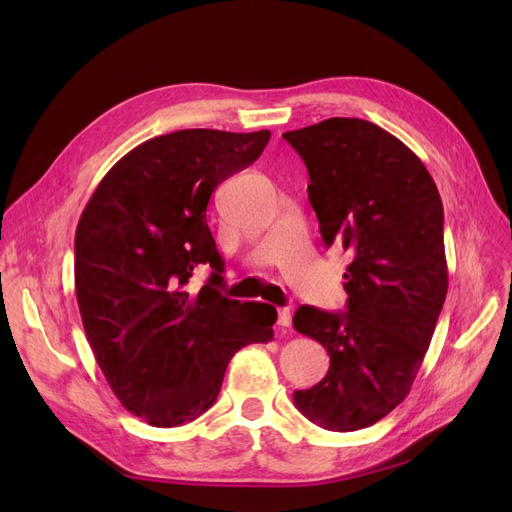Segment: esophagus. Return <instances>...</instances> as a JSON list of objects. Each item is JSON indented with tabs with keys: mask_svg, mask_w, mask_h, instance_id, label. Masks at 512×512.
Instances as JSON below:
<instances>
[{
	"mask_svg": "<svg viewBox=\"0 0 512 512\" xmlns=\"http://www.w3.org/2000/svg\"><path fill=\"white\" fill-rule=\"evenodd\" d=\"M277 324H280L282 329L290 327V309H288V307H280V309H277Z\"/></svg>",
	"mask_w": 512,
	"mask_h": 512,
	"instance_id": "obj_1",
	"label": "esophagus"
}]
</instances>
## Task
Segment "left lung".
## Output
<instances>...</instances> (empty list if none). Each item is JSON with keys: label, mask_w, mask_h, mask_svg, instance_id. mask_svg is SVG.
<instances>
[{"label": "left lung", "mask_w": 512, "mask_h": 512, "mask_svg": "<svg viewBox=\"0 0 512 512\" xmlns=\"http://www.w3.org/2000/svg\"><path fill=\"white\" fill-rule=\"evenodd\" d=\"M284 138L307 166L324 243L352 254L348 312L301 305L292 318L331 356L294 406L324 429L356 431L406 399L425 359L448 290L442 200L416 153L371 121L331 117Z\"/></svg>", "instance_id": "left-lung-1"}]
</instances>
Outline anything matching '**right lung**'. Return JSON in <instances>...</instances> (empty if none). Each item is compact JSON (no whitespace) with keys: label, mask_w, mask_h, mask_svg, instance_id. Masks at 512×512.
<instances>
[{"label":"right lung","mask_w":512,"mask_h":512,"mask_svg":"<svg viewBox=\"0 0 512 512\" xmlns=\"http://www.w3.org/2000/svg\"><path fill=\"white\" fill-rule=\"evenodd\" d=\"M260 132L179 130L126 153L76 226L74 286L87 342L126 410L177 427L213 406L232 354L273 339L275 307L220 294L213 190L258 160ZM214 273L198 293L193 269Z\"/></svg>","instance_id":"1"}]
</instances>
